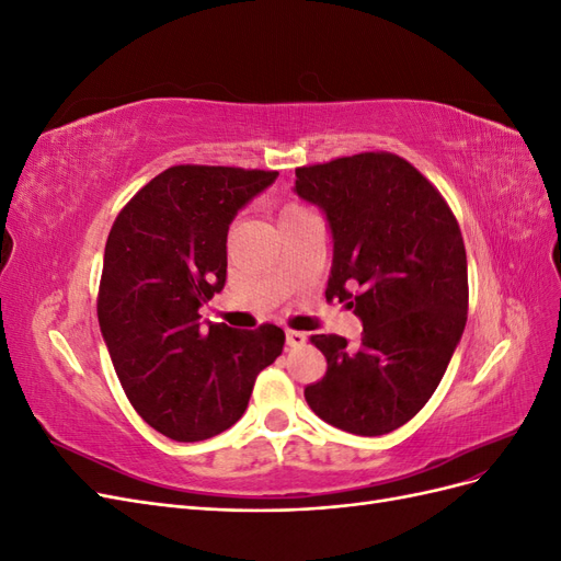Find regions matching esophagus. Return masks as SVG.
Here are the masks:
<instances>
[{
    "mask_svg": "<svg viewBox=\"0 0 561 561\" xmlns=\"http://www.w3.org/2000/svg\"><path fill=\"white\" fill-rule=\"evenodd\" d=\"M285 342H287V346H301V344H307V334L297 332V330H287Z\"/></svg>",
    "mask_w": 561,
    "mask_h": 561,
    "instance_id": "obj_1",
    "label": "esophagus"
}]
</instances>
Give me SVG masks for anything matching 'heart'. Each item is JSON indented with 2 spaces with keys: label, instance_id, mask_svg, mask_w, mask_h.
I'll return each instance as SVG.
<instances>
[{
  "label": "heart",
  "instance_id": "1",
  "mask_svg": "<svg viewBox=\"0 0 561 561\" xmlns=\"http://www.w3.org/2000/svg\"><path fill=\"white\" fill-rule=\"evenodd\" d=\"M295 210H301V208H299V206H285V208H283V215H290V213H295ZM283 215H280V217H283Z\"/></svg>",
  "mask_w": 561,
  "mask_h": 561
}]
</instances>
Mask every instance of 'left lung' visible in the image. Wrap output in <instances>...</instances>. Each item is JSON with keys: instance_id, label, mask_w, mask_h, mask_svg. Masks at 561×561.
I'll return each instance as SVG.
<instances>
[{"instance_id": "obj_1", "label": "left lung", "mask_w": 561, "mask_h": 561, "mask_svg": "<svg viewBox=\"0 0 561 561\" xmlns=\"http://www.w3.org/2000/svg\"><path fill=\"white\" fill-rule=\"evenodd\" d=\"M295 194L332 233L328 299L363 322L358 346L313 334L328 358L304 388L311 410L353 435H386L431 400L461 342L468 313L466 248L445 198L412 163L388 154L297 168Z\"/></svg>"}]
</instances>
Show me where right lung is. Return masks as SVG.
<instances>
[{
    "mask_svg": "<svg viewBox=\"0 0 561 561\" xmlns=\"http://www.w3.org/2000/svg\"><path fill=\"white\" fill-rule=\"evenodd\" d=\"M276 171L173 165L135 194L107 236L98 322L116 377L151 428L198 443L231 428L285 344L276 325L233 330L198 309L227 283L233 217Z\"/></svg>",
    "mask_w": 561,
    "mask_h": 561,
    "instance_id": "1",
    "label": "right lung"
}]
</instances>
